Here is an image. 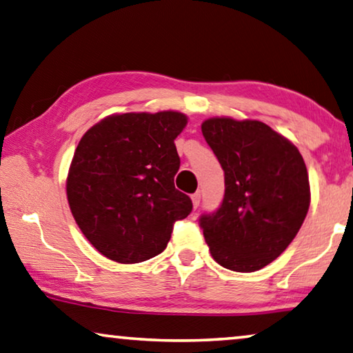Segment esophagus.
<instances>
[{"label":"esophagus","instance_id":"34e87169","mask_svg":"<svg viewBox=\"0 0 353 353\" xmlns=\"http://www.w3.org/2000/svg\"><path fill=\"white\" fill-rule=\"evenodd\" d=\"M192 201H193V209H198L199 203H201V193L192 194Z\"/></svg>","mask_w":353,"mask_h":353}]
</instances>
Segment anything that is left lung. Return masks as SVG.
<instances>
[{"label":"left lung","mask_w":353,"mask_h":353,"mask_svg":"<svg viewBox=\"0 0 353 353\" xmlns=\"http://www.w3.org/2000/svg\"><path fill=\"white\" fill-rule=\"evenodd\" d=\"M201 131L225 172L222 204L199 219L210 255L231 271H259L290 245L306 219V165L290 141L259 120L212 117Z\"/></svg>","instance_id":"8db88e82"}]
</instances>
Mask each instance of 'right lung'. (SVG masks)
<instances>
[{
  "mask_svg": "<svg viewBox=\"0 0 353 353\" xmlns=\"http://www.w3.org/2000/svg\"><path fill=\"white\" fill-rule=\"evenodd\" d=\"M187 125L176 110L114 114L93 125L72 157L66 194L76 223L99 254L141 263L161 254L172 225L192 212L174 187V139Z\"/></svg>",
  "mask_w": 353,
  "mask_h": 353,
  "instance_id": "right-lung-1",
  "label": "right lung"
}]
</instances>
